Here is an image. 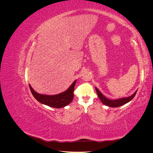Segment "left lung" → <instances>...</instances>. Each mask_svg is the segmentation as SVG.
<instances>
[{
  "label": "left lung",
  "instance_id": "1",
  "mask_svg": "<svg viewBox=\"0 0 153 153\" xmlns=\"http://www.w3.org/2000/svg\"><path fill=\"white\" fill-rule=\"evenodd\" d=\"M95 89L96 91L97 94H98L99 98L101 101L103 105L110 106V107H119V106H121L124 104L128 103L129 101H130L134 97H135L137 92V91H136L131 96L126 97V98H122L117 100H110L108 99L107 98H106V97L101 93L96 87H95Z\"/></svg>",
  "mask_w": 153,
  "mask_h": 153
}]
</instances>
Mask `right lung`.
I'll return each mask as SVG.
<instances>
[{
  "label": "right lung",
  "mask_w": 153,
  "mask_h": 153,
  "mask_svg": "<svg viewBox=\"0 0 153 153\" xmlns=\"http://www.w3.org/2000/svg\"><path fill=\"white\" fill-rule=\"evenodd\" d=\"M76 80L69 86L68 89L61 93L55 95H46L41 94L36 92L31 85L29 84V87L32 95L35 99L39 103L47 105L53 108H62L70 103L73 99L74 87L76 84Z\"/></svg>",
  "instance_id": "right-lung-1"
}]
</instances>
